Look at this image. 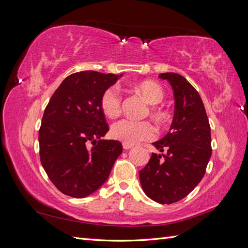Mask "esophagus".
<instances>
[{"instance_id":"1","label":"esophagus","mask_w":248,"mask_h":248,"mask_svg":"<svg viewBox=\"0 0 248 248\" xmlns=\"http://www.w3.org/2000/svg\"><path fill=\"white\" fill-rule=\"evenodd\" d=\"M123 148H124L125 150H128V149L132 148V145H129V144H125V142H123Z\"/></svg>"}]
</instances>
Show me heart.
Masks as SVG:
<instances>
[{
  "mask_svg": "<svg viewBox=\"0 0 248 248\" xmlns=\"http://www.w3.org/2000/svg\"><path fill=\"white\" fill-rule=\"evenodd\" d=\"M136 89L144 97L145 100L155 106L163 99V91L159 85L153 81H142L136 86ZM100 108L107 117L117 118L122 110V96L116 87H109L101 95ZM157 118L163 117L162 112L154 110ZM155 126L149 121H133L129 119H123L112 124L110 136L125 144L136 145L140 141L153 140L156 137Z\"/></svg>",
  "mask_w": 248,
  "mask_h": 248,
  "instance_id": "obj_1",
  "label": "heart"
}]
</instances>
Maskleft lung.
Wrapping results in <instances>:
<instances>
[{
	"mask_svg": "<svg viewBox=\"0 0 248 248\" xmlns=\"http://www.w3.org/2000/svg\"><path fill=\"white\" fill-rule=\"evenodd\" d=\"M158 78L167 79L174 91V119L167 136L153 142L167 153H152L140 170V181L150 199L172 204L188 196L204 177L212 154L211 128L200 94L185 78L174 72Z\"/></svg>",
	"mask_w": 248,
	"mask_h": 248,
	"instance_id": "left-lung-1",
	"label": "left lung"
}]
</instances>
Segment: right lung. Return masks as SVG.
<instances>
[{
    "instance_id": "right-lung-1",
    "label": "right lung",
    "mask_w": 248,
    "mask_h": 248,
    "mask_svg": "<svg viewBox=\"0 0 248 248\" xmlns=\"http://www.w3.org/2000/svg\"><path fill=\"white\" fill-rule=\"evenodd\" d=\"M121 77L97 71L70 74L44 110L38 137L41 164L66 196L81 199L96 191L122 153L120 141L101 140L109 128L100 108L102 93Z\"/></svg>"
}]
</instances>
